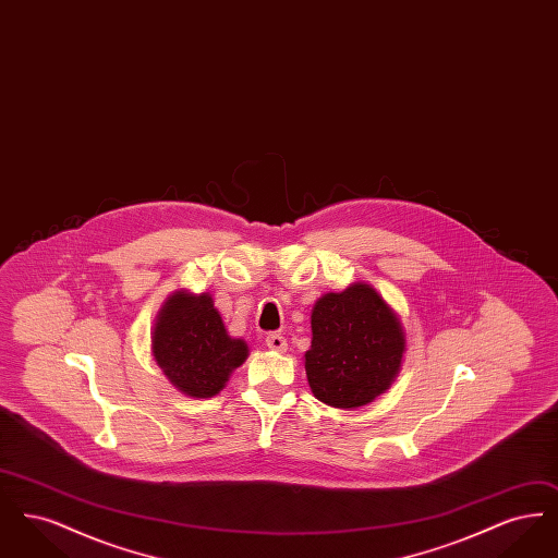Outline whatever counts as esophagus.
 Wrapping results in <instances>:
<instances>
[{
    "instance_id": "34e87169",
    "label": "esophagus",
    "mask_w": 558,
    "mask_h": 558,
    "mask_svg": "<svg viewBox=\"0 0 558 558\" xmlns=\"http://www.w3.org/2000/svg\"><path fill=\"white\" fill-rule=\"evenodd\" d=\"M266 345L271 349V351H287V347H289V343H287V339L282 337V335H278V332H269L266 337Z\"/></svg>"
}]
</instances>
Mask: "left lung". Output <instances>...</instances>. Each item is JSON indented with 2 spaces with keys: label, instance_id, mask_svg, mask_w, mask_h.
<instances>
[{
  "label": "left lung",
  "instance_id": "1",
  "mask_svg": "<svg viewBox=\"0 0 558 558\" xmlns=\"http://www.w3.org/2000/svg\"><path fill=\"white\" fill-rule=\"evenodd\" d=\"M403 353V324L368 282H353L316 301L305 372L314 398L326 405H368L391 387Z\"/></svg>",
  "mask_w": 558,
  "mask_h": 558
}]
</instances>
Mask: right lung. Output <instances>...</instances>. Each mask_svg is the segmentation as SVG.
<instances>
[{"label": "right lung", "mask_w": 558, "mask_h": 558, "mask_svg": "<svg viewBox=\"0 0 558 558\" xmlns=\"http://www.w3.org/2000/svg\"><path fill=\"white\" fill-rule=\"evenodd\" d=\"M150 349L167 380L184 396H217L248 357L244 339L228 335L209 292H171L157 314Z\"/></svg>", "instance_id": "right-lung-1"}]
</instances>
